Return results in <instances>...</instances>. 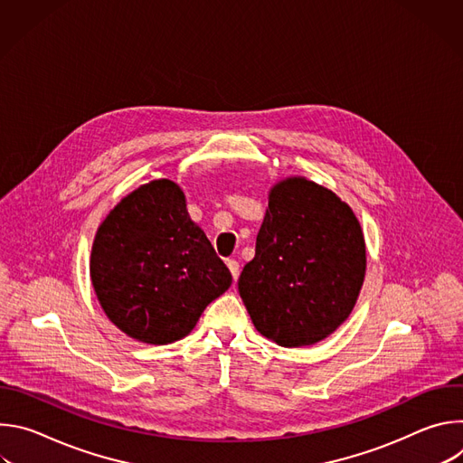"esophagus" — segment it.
Masks as SVG:
<instances>
[{
	"label": "esophagus",
	"instance_id": "obj_1",
	"mask_svg": "<svg viewBox=\"0 0 463 463\" xmlns=\"http://www.w3.org/2000/svg\"><path fill=\"white\" fill-rule=\"evenodd\" d=\"M227 268H229V271H231L232 279L236 280V279H238V275H240V263H238L234 258H229V260H227Z\"/></svg>",
	"mask_w": 463,
	"mask_h": 463
}]
</instances>
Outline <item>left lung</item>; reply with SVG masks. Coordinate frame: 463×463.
<instances>
[{"mask_svg":"<svg viewBox=\"0 0 463 463\" xmlns=\"http://www.w3.org/2000/svg\"><path fill=\"white\" fill-rule=\"evenodd\" d=\"M364 271V238L352 209L332 190L291 177L269 194L238 291L263 337L298 348L326 339L348 318Z\"/></svg>","mask_w":463,"mask_h":463,"instance_id":"obj_1","label":"left lung"}]
</instances>
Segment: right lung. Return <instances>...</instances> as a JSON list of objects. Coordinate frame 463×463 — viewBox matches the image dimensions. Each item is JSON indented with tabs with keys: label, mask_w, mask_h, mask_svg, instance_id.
Wrapping results in <instances>:
<instances>
[{
	"label": "right lung",
	"mask_w": 463,
	"mask_h": 463,
	"mask_svg": "<svg viewBox=\"0 0 463 463\" xmlns=\"http://www.w3.org/2000/svg\"><path fill=\"white\" fill-rule=\"evenodd\" d=\"M90 271L108 318L148 345L188 335L232 284L223 260L190 220L181 188L168 179L139 186L108 214Z\"/></svg>",
	"instance_id": "add662e5"
}]
</instances>
